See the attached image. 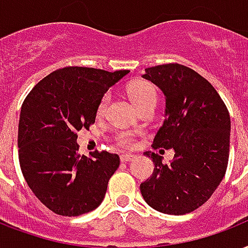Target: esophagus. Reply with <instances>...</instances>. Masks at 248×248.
<instances>
[{
	"label": "esophagus",
	"instance_id": "1",
	"mask_svg": "<svg viewBox=\"0 0 248 248\" xmlns=\"http://www.w3.org/2000/svg\"><path fill=\"white\" fill-rule=\"evenodd\" d=\"M134 159V155L132 154H122L120 155V160L123 163H126V162H130V160H133Z\"/></svg>",
	"mask_w": 248,
	"mask_h": 248
}]
</instances>
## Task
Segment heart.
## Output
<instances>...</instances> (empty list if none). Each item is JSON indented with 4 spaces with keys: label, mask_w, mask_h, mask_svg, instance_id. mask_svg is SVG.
Here are the masks:
<instances>
[{
    "label": "heart",
    "mask_w": 248,
    "mask_h": 248,
    "mask_svg": "<svg viewBox=\"0 0 248 248\" xmlns=\"http://www.w3.org/2000/svg\"><path fill=\"white\" fill-rule=\"evenodd\" d=\"M129 95L132 98V101L134 102V105L137 106V108L145 106L147 103H156V90L150 82L147 81H137L133 82L132 85L129 86ZM107 103H108V95H103L101 102L98 105L97 112L98 115H102L105 112L107 107ZM116 142L118 145L123 146V147H130L133 146L134 140L133 136L128 132H122L116 136Z\"/></svg>",
    "instance_id": "1"
}]
</instances>
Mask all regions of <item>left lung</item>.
<instances>
[{
  "mask_svg": "<svg viewBox=\"0 0 248 248\" xmlns=\"http://www.w3.org/2000/svg\"><path fill=\"white\" fill-rule=\"evenodd\" d=\"M142 78L166 95V119L153 147L174 150L170 164L146 151L155 168L140 185L142 197L163 214H189L210 199L225 176L229 111L214 86L189 67L178 63L149 67Z\"/></svg>",
  "mask_w": 248,
  "mask_h": 248,
  "instance_id": "obj_1",
  "label": "left lung"
}]
</instances>
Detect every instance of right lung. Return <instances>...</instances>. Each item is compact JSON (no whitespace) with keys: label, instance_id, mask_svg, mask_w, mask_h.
I'll use <instances>...</instances> for the list:
<instances>
[{"label":"right lung","instance_id":"add662e5","mask_svg":"<svg viewBox=\"0 0 248 248\" xmlns=\"http://www.w3.org/2000/svg\"><path fill=\"white\" fill-rule=\"evenodd\" d=\"M129 71L64 67L37 82L20 110V170L40 202L61 216H80L102 203L118 154H78V132L89 130L110 86Z\"/></svg>","mask_w":248,"mask_h":248}]
</instances>
